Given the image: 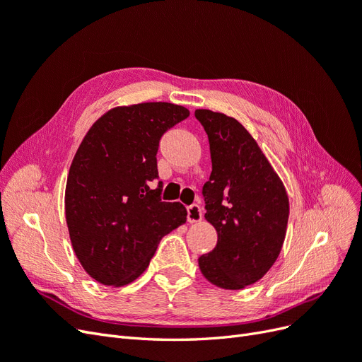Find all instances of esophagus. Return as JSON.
<instances>
[{"instance_id":"esophagus-1","label":"esophagus","mask_w":362,"mask_h":362,"mask_svg":"<svg viewBox=\"0 0 362 362\" xmlns=\"http://www.w3.org/2000/svg\"><path fill=\"white\" fill-rule=\"evenodd\" d=\"M201 218H202V210H201V206L196 205V204L190 205V206L187 208V221H189L190 223H194V222H201Z\"/></svg>"}]
</instances>
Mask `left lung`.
Segmentation results:
<instances>
[{
    "instance_id": "8db88e82",
    "label": "left lung",
    "mask_w": 362,
    "mask_h": 362,
    "mask_svg": "<svg viewBox=\"0 0 362 362\" xmlns=\"http://www.w3.org/2000/svg\"><path fill=\"white\" fill-rule=\"evenodd\" d=\"M210 141L213 170L204 184L205 218L217 245L199 257L206 281L242 290L259 281L286 240L290 204L286 187L249 131L237 119L194 112Z\"/></svg>"
}]
</instances>
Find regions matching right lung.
Here are the masks:
<instances>
[{"mask_svg": "<svg viewBox=\"0 0 362 362\" xmlns=\"http://www.w3.org/2000/svg\"><path fill=\"white\" fill-rule=\"evenodd\" d=\"M190 112L170 103L115 107L87 131L72 160L64 213L76 258L104 286L122 287L149 266L160 240L187 221L180 202H161V136Z\"/></svg>", "mask_w": 362, "mask_h": 362, "instance_id": "right-lung-1", "label": "right lung"}]
</instances>
